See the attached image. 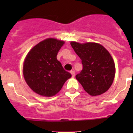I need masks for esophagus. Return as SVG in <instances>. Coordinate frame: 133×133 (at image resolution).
Masks as SVG:
<instances>
[{
  "label": "esophagus",
  "instance_id": "obj_1",
  "mask_svg": "<svg viewBox=\"0 0 133 133\" xmlns=\"http://www.w3.org/2000/svg\"><path fill=\"white\" fill-rule=\"evenodd\" d=\"M70 73H71V75H72V77H74L75 76V71H74V70H71V71H70Z\"/></svg>",
  "mask_w": 133,
  "mask_h": 133
}]
</instances>
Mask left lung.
Returning <instances> with one entry per match:
<instances>
[{
    "label": "left lung",
    "instance_id": "obj_1",
    "mask_svg": "<svg viewBox=\"0 0 133 133\" xmlns=\"http://www.w3.org/2000/svg\"><path fill=\"white\" fill-rule=\"evenodd\" d=\"M71 46L82 60L83 70L76 75L86 92L97 96L109 90L113 83L115 65L112 56L101 44L71 42Z\"/></svg>",
    "mask_w": 133,
    "mask_h": 133
}]
</instances>
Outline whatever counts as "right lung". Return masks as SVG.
Wrapping results in <instances>:
<instances>
[{"instance_id":"add662e5","label":"right lung","mask_w":133,"mask_h":133,"mask_svg":"<svg viewBox=\"0 0 133 133\" xmlns=\"http://www.w3.org/2000/svg\"><path fill=\"white\" fill-rule=\"evenodd\" d=\"M64 41L47 38L29 51L23 64L26 83L34 92L52 97L59 92L71 74L66 71L56 58Z\"/></svg>"}]
</instances>
